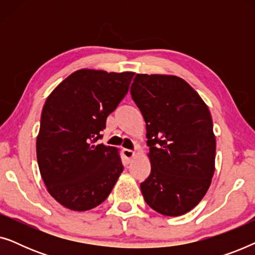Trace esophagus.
Returning a JSON list of instances; mask_svg holds the SVG:
<instances>
[{
  "label": "esophagus",
  "mask_w": 255,
  "mask_h": 255,
  "mask_svg": "<svg viewBox=\"0 0 255 255\" xmlns=\"http://www.w3.org/2000/svg\"><path fill=\"white\" fill-rule=\"evenodd\" d=\"M134 155H135L134 151H132V149H128V148H123V156L127 159V161H130Z\"/></svg>",
  "instance_id": "34e87169"
}]
</instances>
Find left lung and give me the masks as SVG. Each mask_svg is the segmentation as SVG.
<instances>
[{
	"label": "left lung",
	"mask_w": 255,
	"mask_h": 255,
	"mask_svg": "<svg viewBox=\"0 0 255 255\" xmlns=\"http://www.w3.org/2000/svg\"><path fill=\"white\" fill-rule=\"evenodd\" d=\"M131 96L146 123L151 173L140 184L153 210L176 217L207 194L215 173L216 137L209 108L183 79L137 74Z\"/></svg>",
	"instance_id": "left-lung-1"
}]
</instances>
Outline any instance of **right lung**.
I'll return each mask as SVG.
<instances>
[{"instance_id": "right-lung-1", "label": "right lung", "mask_w": 255, "mask_h": 255, "mask_svg": "<svg viewBox=\"0 0 255 255\" xmlns=\"http://www.w3.org/2000/svg\"><path fill=\"white\" fill-rule=\"evenodd\" d=\"M133 72L82 68L44 104L36 149L46 189L62 207L87 211L113 190L123 165L118 148L96 145L109 115L128 92Z\"/></svg>"}]
</instances>
